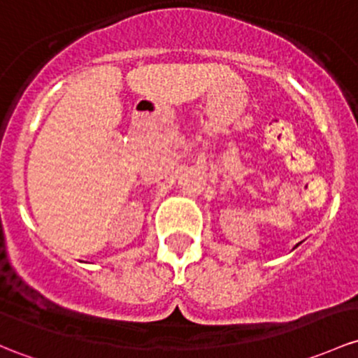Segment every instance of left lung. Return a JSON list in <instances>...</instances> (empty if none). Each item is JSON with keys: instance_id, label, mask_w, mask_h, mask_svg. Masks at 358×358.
Here are the masks:
<instances>
[{"instance_id": "8db88e82", "label": "left lung", "mask_w": 358, "mask_h": 358, "mask_svg": "<svg viewBox=\"0 0 358 358\" xmlns=\"http://www.w3.org/2000/svg\"><path fill=\"white\" fill-rule=\"evenodd\" d=\"M295 247H299V245H295Z\"/></svg>"}]
</instances>
